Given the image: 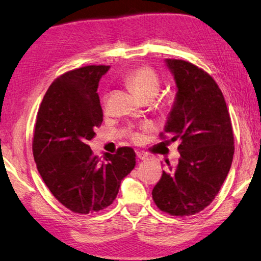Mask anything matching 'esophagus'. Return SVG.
<instances>
[{"mask_svg": "<svg viewBox=\"0 0 261 261\" xmlns=\"http://www.w3.org/2000/svg\"><path fill=\"white\" fill-rule=\"evenodd\" d=\"M136 156H138L139 160H142V161L149 159V156L147 155V153H143V152H136Z\"/></svg>", "mask_w": 261, "mask_h": 261, "instance_id": "1", "label": "esophagus"}]
</instances>
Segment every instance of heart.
Masks as SVG:
<instances>
[{"label":"heart","instance_id":"heart-1","mask_svg":"<svg viewBox=\"0 0 261 261\" xmlns=\"http://www.w3.org/2000/svg\"><path fill=\"white\" fill-rule=\"evenodd\" d=\"M126 82L141 98L155 97L161 88L159 74L148 66H142L132 70L126 76Z\"/></svg>","mask_w":261,"mask_h":261}]
</instances>
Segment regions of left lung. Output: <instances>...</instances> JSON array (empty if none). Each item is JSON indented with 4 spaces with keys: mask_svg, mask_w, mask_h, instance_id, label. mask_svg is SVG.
Here are the masks:
<instances>
[{
    "mask_svg": "<svg viewBox=\"0 0 261 261\" xmlns=\"http://www.w3.org/2000/svg\"><path fill=\"white\" fill-rule=\"evenodd\" d=\"M165 62L177 95L164 132L171 141L180 140V159L174 168L166 162L151 194L162 212L190 216L209 206L223 185L232 163L233 132L223 93L212 76L184 60Z\"/></svg>",
    "mask_w": 261,
    "mask_h": 261,
    "instance_id": "1",
    "label": "left lung"
}]
</instances>
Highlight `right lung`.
<instances>
[{"label":"right lung","mask_w":261,"mask_h":261,"mask_svg":"<svg viewBox=\"0 0 261 261\" xmlns=\"http://www.w3.org/2000/svg\"><path fill=\"white\" fill-rule=\"evenodd\" d=\"M110 66L67 71L49 85L37 114L32 142L34 162L55 199L79 214L112 204L121 180L135 166L129 147L93 156L88 146L102 122L98 83Z\"/></svg>","instance_id":"obj_1"}]
</instances>
